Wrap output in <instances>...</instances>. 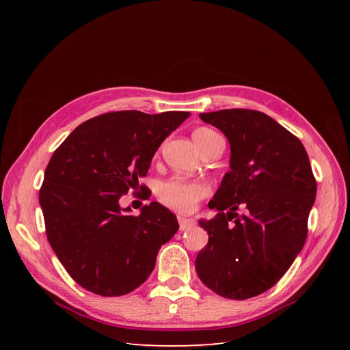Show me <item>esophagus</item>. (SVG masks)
I'll return each instance as SVG.
<instances>
[{"label": "esophagus", "instance_id": "34e87169", "mask_svg": "<svg viewBox=\"0 0 350 350\" xmlns=\"http://www.w3.org/2000/svg\"><path fill=\"white\" fill-rule=\"evenodd\" d=\"M178 221H179V229H181V230H187L188 228H191V226L196 225L194 219L183 217V216H178Z\"/></svg>", "mask_w": 350, "mask_h": 350}]
</instances>
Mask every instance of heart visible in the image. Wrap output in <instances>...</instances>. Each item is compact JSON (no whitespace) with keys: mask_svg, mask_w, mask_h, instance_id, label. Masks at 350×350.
<instances>
[{"mask_svg":"<svg viewBox=\"0 0 350 350\" xmlns=\"http://www.w3.org/2000/svg\"><path fill=\"white\" fill-rule=\"evenodd\" d=\"M216 135L208 129H198L194 131L193 139L200 149L210 137ZM208 194V187L204 183L191 181L181 176H174L162 183L157 188V197L161 203L179 213H189L201 198Z\"/></svg>","mask_w":350,"mask_h":350,"instance_id":"heart-1","label":"heart"}]
</instances>
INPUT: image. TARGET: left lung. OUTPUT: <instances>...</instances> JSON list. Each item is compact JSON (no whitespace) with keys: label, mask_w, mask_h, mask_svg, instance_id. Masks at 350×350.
<instances>
[{"label":"left lung","mask_w":350,"mask_h":350,"mask_svg":"<svg viewBox=\"0 0 350 350\" xmlns=\"http://www.w3.org/2000/svg\"><path fill=\"white\" fill-rule=\"evenodd\" d=\"M200 118L225 134L230 169L208 201L217 215L198 220L208 242L196 270L217 295L248 299L276 284L304 248L317 183L302 143L271 116L221 109Z\"/></svg>","instance_id":"8db88e82"}]
</instances>
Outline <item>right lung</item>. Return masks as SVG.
<instances>
[{
  "label": "right lung",
  "instance_id": "1",
  "mask_svg": "<svg viewBox=\"0 0 350 350\" xmlns=\"http://www.w3.org/2000/svg\"><path fill=\"white\" fill-rule=\"evenodd\" d=\"M189 112H109L80 124L52 154L39 203L58 260L81 288L100 296L130 293L154 269L157 252L179 228L152 201L139 216L122 208L166 137ZM147 193V191H146Z\"/></svg>",
  "mask_w": 350,
  "mask_h": 350
}]
</instances>
